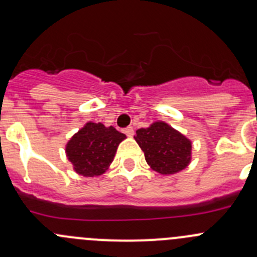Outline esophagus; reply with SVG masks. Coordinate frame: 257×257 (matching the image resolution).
<instances>
[{"instance_id":"34e87169","label":"esophagus","mask_w":257,"mask_h":257,"mask_svg":"<svg viewBox=\"0 0 257 257\" xmlns=\"http://www.w3.org/2000/svg\"><path fill=\"white\" fill-rule=\"evenodd\" d=\"M124 133H125L128 137H133V136H134V129H133V126H128V128L124 129Z\"/></svg>"}]
</instances>
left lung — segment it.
Here are the masks:
<instances>
[{"label": "left lung", "mask_w": 257, "mask_h": 257, "mask_svg": "<svg viewBox=\"0 0 257 257\" xmlns=\"http://www.w3.org/2000/svg\"><path fill=\"white\" fill-rule=\"evenodd\" d=\"M134 139L150 168L160 174H175L185 169L191 160V142L164 121L138 129Z\"/></svg>", "instance_id": "left-lung-1"}]
</instances>
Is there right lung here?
I'll return each mask as SVG.
<instances>
[{"mask_svg": "<svg viewBox=\"0 0 257 257\" xmlns=\"http://www.w3.org/2000/svg\"><path fill=\"white\" fill-rule=\"evenodd\" d=\"M125 134L114 126L88 121L66 145V154L74 172L83 177H99L109 168Z\"/></svg>", "mask_w": 257, "mask_h": 257, "instance_id": "add662e5", "label": "right lung"}]
</instances>
